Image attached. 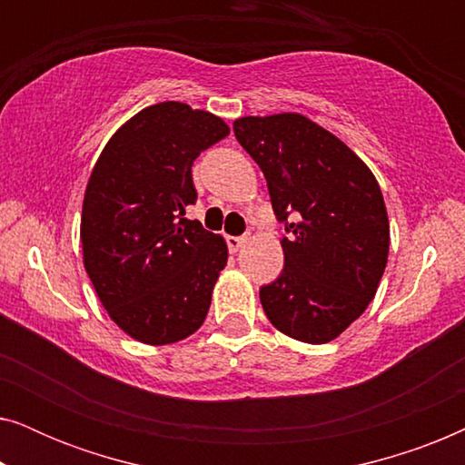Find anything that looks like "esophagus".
<instances>
[{"label": "esophagus", "mask_w": 465, "mask_h": 465, "mask_svg": "<svg viewBox=\"0 0 465 465\" xmlns=\"http://www.w3.org/2000/svg\"><path fill=\"white\" fill-rule=\"evenodd\" d=\"M226 243H228V250H231L232 253H237L241 247L247 243V239L245 237H228Z\"/></svg>", "instance_id": "esophagus-1"}]
</instances>
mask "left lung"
Wrapping results in <instances>:
<instances>
[{"mask_svg": "<svg viewBox=\"0 0 465 465\" xmlns=\"http://www.w3.org/2000/svg\"><path fill=\"white\" fill-rule=\"evenodd\" d=\"M232 129L290 232L282 275L260 288L264 313L296 341H334L371 304L387 264L390 220L377 177L302 114L243 116Z\"/></svg>", "mask_w": 465, "mask_h": 465, "instance_id": "1", "label": "left lung"}]
</instances>
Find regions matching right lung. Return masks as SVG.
<instances>
[{"instance_id":"right-lung-1","label":"right lung","mask_w":465,"mask_h":465,"mask_svg":"<svg viewBox=\"0 0 465 465\" xmlns=\"http://www.w3.org/2000/svg\"><path fill=\"white\" fill-rule=\"evenodd\" d=\"M231 129L180 101L143 107L110 137L82 203V262L116 326L145 345L188 339L226 266L224 237L186 220L194 158Z\"/></svg>"}]
</instances>
